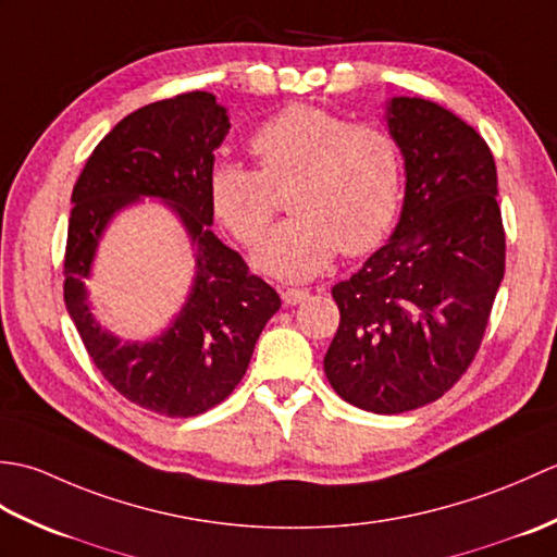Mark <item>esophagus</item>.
<instances>
[{"mask_svg": "<svg viewBox=\"0 0 557 557\" xmlns=\"http://www.w3.org/2000/svg\"><path fill=\"white\" fill-rule=\"evenodd\" d=\"M304 299H309V289H285L282 292V301H285L287 306H297Z\"/></svg>", "mask_w": 557, "mask_h": 557, "instance_id": "esophagus-1", "label": "esophagus"}]
</instances>
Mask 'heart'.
I'll use <instances>...</instances> for the list:
<instances>
[{
	"mask_svg": "<svg viewBox=\"0 0 557 557\" xmlns=\"http://www.w3.org/2000/svg\"><path fill=\"white\" fill-rule=\"evenodd\" d=\"M251 150L260 170L218 160L208 196L215 218L251 246L275 215L272 186H294L289 208L297 215L272 230L253 253L265 275L311 280L339 251H373L393 230L401 203V152L387 128L297 102L258 126Z\"/></svg>",
	"mask_w": 557,
	"mask_h": 557,
	"instance_id": "b5f03b06",
	"label": "heart"
}]
</instances>
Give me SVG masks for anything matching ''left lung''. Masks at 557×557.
<instances>
[{
  "instance_id": "obj_1",
  "label": "left lung",
  "mask_w": 557,
  "mask_h": 557,
  "mask_svg": "<svg viewBox=\"0 0 557 557\" xmlns=\"http://www.w3.org/2000/svg\"><path fill=\"white\" fill-rule=\"evenodd\" d=\"M405 158V206L385 246L333 287L339 327L325 375L349 405L401 413L443 397L469 369L505 275L493 152L431 100L387 102Z\"/></svg>"
}]
</instances>
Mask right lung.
Here are the masks:
<instances>
[{"mask_svg": "<svg viewBox=\"0 0 557 557\" xmlns=\"http://www.w3.org/2000/svg\"><path fill=\"white\" fill-rule=\"evenodd\" d=\"M227 134V110L212 92L146 104L100 140L71 194L66 311L104 381L162 417H198L230 397L282 304L210 230L208 176ZM140 197L162 199L181 218L195 246L197 275L187 304L162 336L122 343L91 315L85 280L107 224Z\"/></svg>", "mask_w": 557, "mask_h": 557, "instance_id": "add662e5", "label": "right lung"}]
</instances>
